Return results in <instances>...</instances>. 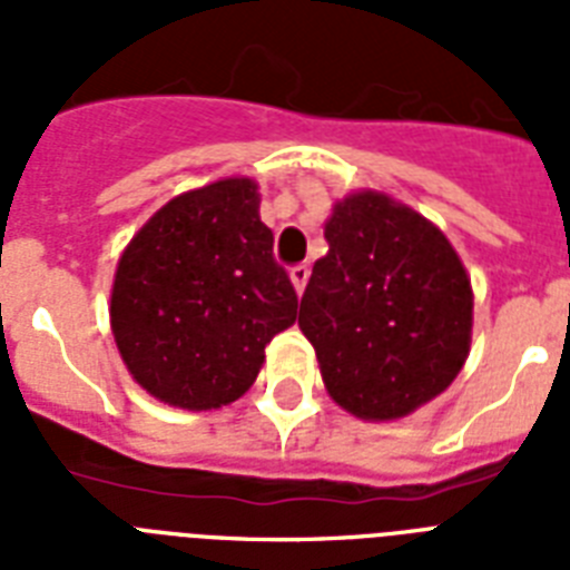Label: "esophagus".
<instances>
[{
	"instance_id": "34e87169",
	"label": "esophagus",
	"mask_w": 570,
	"mask_h": 570,
	"mask_svg": "<svg viewBox=\"0 0 570 570\" xmlns=\"http://www.w3.org/2000/svg\"><path fill=\"white\" fill-rule=\"evenodd\" d=\"M289 281H293L295 293L302 295L304 286H307V281H311V268H307V266H293V268H289Z\"/></svg>"
}]
</instances>
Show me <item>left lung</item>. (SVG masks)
Instances as JSON below:
<instances>
[{"mask_svg":"<svg viewBox=\"0 0 570 570\" xmlns=\"http://www.w3.org/2000/svg\"><path fill=\"white\" fill-rule=\"evenodd\" d=\"M298 328L328 396L390 423L441 396L470 355L473 286L438 224L384 191L361 189L325 222Z\"/></svg>","mask_w":570,"mask_h":570,"instance_id":"obj_1","label":"left lung"}]
</instances>
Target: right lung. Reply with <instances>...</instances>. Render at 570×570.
Here are the masks:
<instances>
[{"mask_svg": "<svg viewBox=\"0 0 570 570\" xmlns=\"http://www.w3.org/2000/svg\"><path fill=\"white\" fill-rule=\"evenodd\" d=\"M250 177L171 197L129 239L111 284V334L138 387L213 411L257 381L266 343L295 322Z\"/></svg>", "mask_w": 570, "mask_h": 570, "instance_id": "add662e5", "label": "right lung"}]
</instances>
